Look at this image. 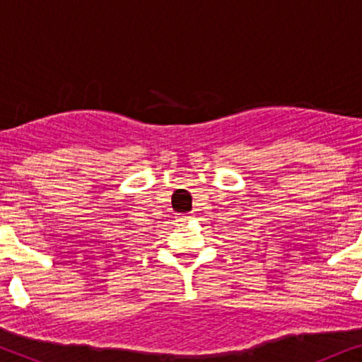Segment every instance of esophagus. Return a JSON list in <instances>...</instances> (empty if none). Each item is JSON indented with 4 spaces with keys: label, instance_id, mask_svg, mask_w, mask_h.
<instances>
[{
    "label": "esophagus",
    "instance_id": "34e87169",
    "mask_svg": "<svg viewBox=\"0 0 362 362\" xmlns=\"http://www.w3.org/2000/svg\"><path fill=\"white\" fill-rule=\"evenodd\" d=\"M190 218H192V216H190V214H182V216H178V219H177V221H180V223H185V221H189Z\"/></svg>",
    "mask_w": 362,
    "mask_h": 362
}]
</instances>
